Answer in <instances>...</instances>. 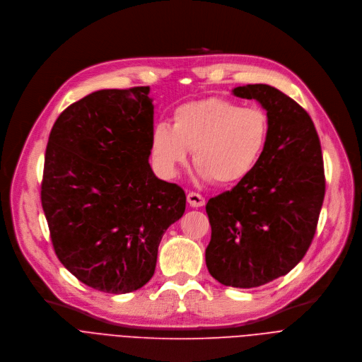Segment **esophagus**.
<instances>
[{"instance_id":"34e87169","label":"esophagus","mask_w":362,"mask_h":362,"mask_svg":"<svg viewBox=\"0 0 362 362\" xmlns=\"http://www.w3.org/2000/svg\"><path fill=\"white\" fill-rule=\"evenodd\" d=\"M187 201H188V204H189L191 206H194V208H198V206H204V205H205V198H204L202 195L197 194V192H189V194L187 195Z\"/></svg>"}]
</instances>
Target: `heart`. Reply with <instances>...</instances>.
I'll return each mask as SVG.
<instances>
[{"label": "heart", "instance_id": "obj_1", "mask_svg": "<svg viewBox=\"0 0 362 362\" xmlns=\"http://www.w3.org/2000/svg\"><path fill=\"white\" fill-rule=\"evenodd\" d=\"M269 136V121L258 107H241L224 98L181 104L173 127L160 122L151 132V156L168 178L188 163L189 151L202 181L218 185L244 181L259 164Z\"/></svg>", "mask_w": 362, "mask_h": 362}]
</instances>
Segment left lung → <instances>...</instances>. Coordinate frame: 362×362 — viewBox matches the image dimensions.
I'll list each match as a JSON object with an SVG mask.
<instances>
[{"mask_svg":"<svg viewBox=\"0 0 362 362\" xmlns=\"http://www.w3.org/2000/svg\"><path fill=\"white\" fill-rule=\"evenodd\" d=\"M268 115L269 136L257 168L211 198L209 274L223 285L254 288L290 272L314 238L325 195L321 144L308 112L267 84L237 87Z\"/></svg>","mask_w":362,"mask_h":362,"instance_id":"left-lung-1","label":"left lung"}]
</instances>
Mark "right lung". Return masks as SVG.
Here are the masks:
<instances>
[{
    "instance_id": "1",
    "label": "right lung",
    "mask_w": 362,
    "mask_h": 362,
    "mask_svg": "<svg viewBox=\"0 0 362 362\" xmlns=\"http://www.w3.org/2000/svg\"><path fill=\"white\" fill-rule=\"evenodd\" d=\"M150 87L100 90L57 118L41 204L55 254L86 285L127 294L154 275L158 245L185 211V192L148 163Z\"/></svg>"
}]
</instances>
